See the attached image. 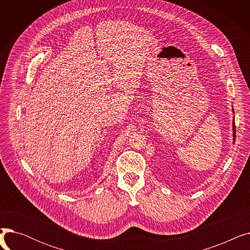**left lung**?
Instances as JSON below:
<instances>
[{
	"mask_svg": "<svg viewBox=\"0 0 250 250\" xmlns=\"http://www.w3.org/2000/svg\"><path fill=\"white\" fill-rule=\"evenodd\" d=\"M232 111H233V113H234V109H233V106H232ZM232 129H233V144L235 143V137H236V132H235V120L233 118V123H232Z\"/></svg>",
	"mask_w": 250,
	"mask_h": 250,
	"instance_id": "8db88e82",
	"label": "left lung"
}]
</instances>
